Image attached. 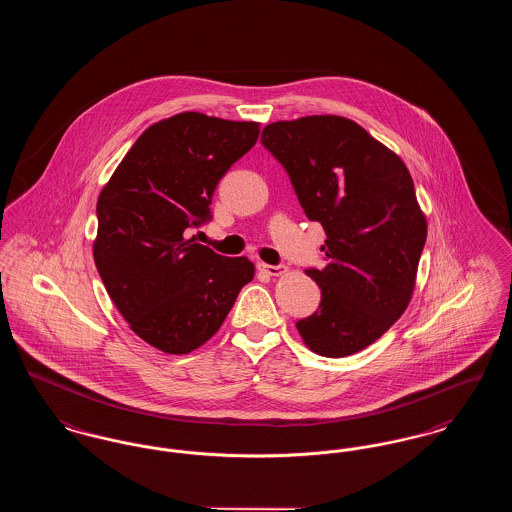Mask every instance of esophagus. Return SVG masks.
<instances>
[{
    "label": "esophagus",
    "instance_id": "1",
    "mask_svg": "<svg viewBox=\"0 0 512 512\" xmlns=\"http://www.w3.org/2000/svg\"><path fill=\"white\" fill-rule=\"evenodd\" d=\"M257 267H259V270H263L265 274H268V276H280V274H284V272H286V267H284V265H267V263H259Z\"/></svg>",
    "mask_w": 512,
    "mask_h": 512
}]
</instances>
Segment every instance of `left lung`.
Here are the masks:
<instances>
[{"mask_svg":"<svg viewBox=\"0 0 512 512\" xmlns=\"http://www.w3.org/2000/svg\"><path fill=\"white\" fill-rule=\"evenodd\" d=\"M261 142L326 232V267L307 268L320 305L295 322L322 357L353 355L401 317L413 295L426 219L405 163L357 122L315 115L267 124Z\"/></svg>","mask_w":512,"mask_h":512,"instance_id":"obj_1","label":"left lung"}]
</instances>
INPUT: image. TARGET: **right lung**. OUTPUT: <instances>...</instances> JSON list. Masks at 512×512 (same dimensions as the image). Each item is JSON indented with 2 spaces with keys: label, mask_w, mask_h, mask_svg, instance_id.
<instances>
[{
  "label": "right lung",
  "mask_w": 512,
  "mask_h": 512,
  "mask_svg": "<svg viewBox=\"0 0 512 512\" xmlns=\"http://www.w3.org/2000/svg\"><path fill=\"white\" fill-rule=\"evenodd\" d=\"M257 122L180 113L155 122L130 147L99 194L94 261L130 328L165 353L209 340L253 263L186 238L213 219L220 178L259 138Z\"/></svg>",
  "instance_id": "right-lung-1"
}]
</instances>
